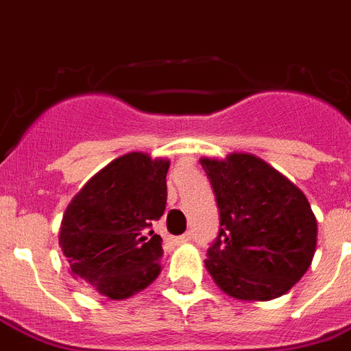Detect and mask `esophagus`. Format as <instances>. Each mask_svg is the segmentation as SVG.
<instances>
[{"label": "esophagus", "mask_w": 351, "mask_h": 351, "mask_svg": "<svg viewBox=\"0 0 351 351\" xmlns=\"http://www.w3.org/2000/svg\"><path fill=\"white\" fill-rule=\"evenodd\" d=\"M191 239H193V233H186V234H182V237H175L173 242H175V244H184V242H189Z\"/></svg>", "instance_id": "esophagus-1"}]
</instances>
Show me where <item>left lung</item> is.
Instances as JSON below:
<instances>
[{"instance_id":"1","label":"left lung","mask_w":351,"mask_h":351,"mask_svg":"<svg viewBox=\"0 0 351 351\" xmlns=\"http://www.w3.org/2000/svg\"><path fill=\"white\" fill-rule=\"evenodd\" d=\"M220 211V231L206 267L224 293L271 300L308 271L317 245V219L293 182L255 154L200 158Z\"/></svg>"}]
</instances>
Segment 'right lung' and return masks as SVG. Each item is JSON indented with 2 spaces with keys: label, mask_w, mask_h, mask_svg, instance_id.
I'll use <instances>...</instances> for the list:
<instances>
[{
  "label": "right lung",
  "mask_w": 351,
  "mask_h": 351,
  "mask_svg": "<svg viewBox=\"0 0 351 351\" xmlns=\"http://www.w3.org/2000/svg\"><path fill=\"white\" fill-rule=\"evenodd\" d=\"M167 169L169 160L123 154L71 200L60 245L80 284L120 300L158 277L164 250L151 226L164 215Z\"/></svg>",
  "instance_id": "add662e5"
}]
</instances>
